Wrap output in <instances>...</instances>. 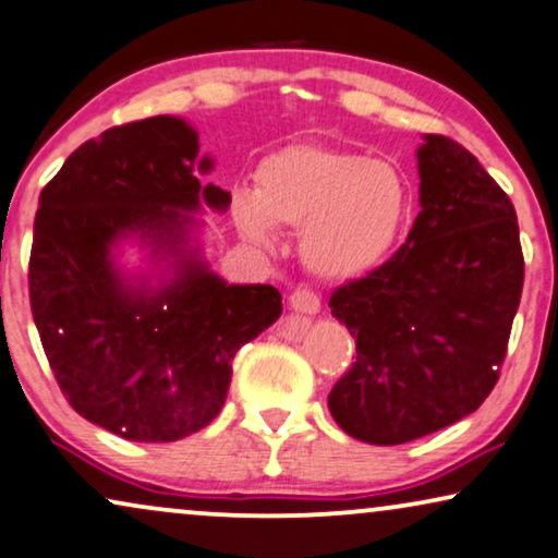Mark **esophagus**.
Wrapping results in <instances>:
<instances>
[{"mask_svg":"<svg viewBox=\"0 0 558 558\" xmlns=\"http://www.w3.org/2000/svg\"><path fill=\"white\" fill-rule=\"evenodd\" d=\"M291 308L299 311V314L314 316L322 311V299L311 288H299V291L291 293Z\"/></svg>","mask_w":558,"mask_h":558,"instance_id":"esophagus-1","label":"esophagus"}]
</instances>
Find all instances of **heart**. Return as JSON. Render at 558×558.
<instances>
[{
  "instance_id": "obj_1",
  "label": "heart",
  "mask_w": 558,
  "mask_h": 558,
  "mask_svg": "<svg viewBox=\"0 0 558 558\" xmlns=\"http://www.w3.org/2000/svg\"><path fill=\"white\" fill-rule=\"evenodd\" d=\"M411 211L405 175L388 160L318 145L272 153L257 168V196L236 191L234 225L257 244L275 242V225L301 229L311 272L347 280L373 270L396 244Z\"/></svg>"
}]
</instances>
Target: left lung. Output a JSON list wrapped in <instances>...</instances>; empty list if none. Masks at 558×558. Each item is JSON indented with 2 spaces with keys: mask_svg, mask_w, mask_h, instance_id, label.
Returning a JSON list of instances; mask_svg holds the SVG:
<instances>
[{
  "mask_svg": "<svg viewBox=\"0 0 558 558\" xmlns=\"http://www.w3.org/2000/svg\"><path fill=\"white\" fill-rule=\"evenodd\" d=\"M418 175L421 214L403 247L329 301L356 341L329 411L377 447L421 439L485 403L523 293L515 209L480 160L426 135Z\"/></svg>",
  "mask_w": 558,
  "mask_h": 558,
  "instance_id": "8db88e82",
  "label": "left lung"
}]
</instances>
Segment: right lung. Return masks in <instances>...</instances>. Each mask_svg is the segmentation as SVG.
Returning <instances> with one entry per match:
<instances>
[{"instance_id":"obj_1","label":"right lung","mask_w":558,"mask_h":558,"mask_svg":"<svg viewBox=\"0 0 558 558\" xmlns=\"http://www.w3.org/2000/svg\"><path fill=\"white\" fill-rule=\"evenodd\" d=\"M211 166L198 160L196 130L160 114L88 140L40 193L29 252L37 333L73 411L128 441L209 426L234 354L283 311L272 286H229L191 244L196 219L185 214L232 204L198 181ZM130 235L151 247L158 274L128 279L113 263L110 250Z\"/></svg>"}]
</instances>
